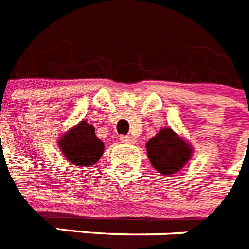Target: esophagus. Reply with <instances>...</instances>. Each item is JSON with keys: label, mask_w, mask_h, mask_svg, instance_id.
<instances>
[{"label": "esophagus", "mask_w": 249, "mask_h": 249, "mask_svg": "<svg viewBox=\"0 0 249 249\" xmlns=\"http://www.w3.org/2000/svg\"><path fill=\"white\" fill-rule=\"evenodd\" d=\"M121 141L122 142H124V144H134L135 142V139L132 136H121Z\"/></svg>", "instance_id": "esophagus-1"}]
</instances>
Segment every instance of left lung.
Returning <instances> with one entry per match:
<instances>
[{"mask_svg": "<svg viewBox=\"0 0 249 249\" xmlns=\"http://www.w3.org/2000/svg\"><path fill=\"white\" fill-rule=\"evenodd\" d=\"M146 152L150 162L159 174H176L186 164L192 148L171 128H163L146 142Z\"/></svg>", "mask_w": 249, "mask_h": 249, "instance_id": "obj_1", "label": "left lung"}]
</instances>
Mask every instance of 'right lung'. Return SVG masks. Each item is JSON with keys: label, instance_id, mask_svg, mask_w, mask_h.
Segmentation results:
<instances>
[{"label": "right lung", "instance_id": "1", "mask_svg": "<svg viewBox=\"0 0 249 249\" xmlns=\"http://www.w3.org/2000/svg\"><path fill=\"white\" fill-rule=\"evenodd\" d=\"M61 152L74 166H91L104 153V144L95 135L93 126L81 121L59 141Z\"/></svg>", "mask_w": 249, "mask_h": 249}]
</instances>
